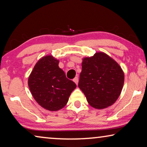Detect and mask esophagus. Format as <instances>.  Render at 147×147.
Masks as SVG:
<instances>
[{
	"label": "esophagus",
	"instance_id": "34e87169",
	"mask_svg": "<svg viewBox=\"0 0 147 147\" xmlns=\"http://www.w3.org/2000/svg\"><path fill=\"white\" fill-rule=\"evenodd\" d=\"M73 81H74V82H75L76 84L77 85L78 83V76H76V77L73 79Z\"/></svg>",
	"mask_w": 147,
	"mask_h": 147
}]
</instances>
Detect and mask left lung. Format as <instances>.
Here are the masks:
<instances>
[{
    "instance_id": "left-lung-1",
    "label": "left lung",
    "mask_w": 147,
    "mask_h": 147,
    "mask_svg": "<svg viewBox=\"0 0 147 147\" xmlns=\"http://www.w3.org/2000/svg\"><path fill=\"white\" fill-rule=\"evenodd\" d=\"M124 82L122 69L106 53L97 52L83 59L78 87L92 107L102 109L115 103Z\"/></svg>"
}]
</instances>
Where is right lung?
<instances>
[{"mask_svg":"<svg viewBox=\"0 0 147 147\" xmlns=\"http://www.w3.org/2000/svg\"><path fill=\"white\" fill-rule=\"evenodd\" d=\"M59 60L52 55L42 57L30 74L28 85L36 101L43 108L56 111L66 105L76 84L60 69Z\"/></svg>","mask_w":147,"mask_h":147,"instance_id":"obj_1","label":"right lung"}]
</instances>
